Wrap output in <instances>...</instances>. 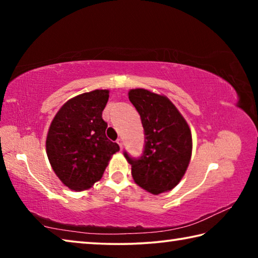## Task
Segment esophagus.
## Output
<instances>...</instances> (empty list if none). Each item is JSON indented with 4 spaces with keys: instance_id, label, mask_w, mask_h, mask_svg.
<instances>
[{
    "instance_id": "obj_1",
    "label": "esophagus",
    "mask_w": 258,
    "mask_h": 258,
    "mask_svg": "<svg viewBox=\"0 0 258 258\" xmlns=\"http://www.w3.org/2000/svg\"><path fill=\"white\" fill-rule=\"evenodd\" d=\"M117 143H118V145H119L120 149H123V140H121V139H117Z\"/></svg>"
}]
</instances>
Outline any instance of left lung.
<instances>
[{"instance_id":"obj_1","label":"left lung","mask_w":258,"mask_h":258,"mask_svg":"<svg viewBox=\"0 0 258 258\" xmlns=\"http://www.w3.org/2000/svg\"><path fill=\"white\" fill-rule=\"evenodd\" d=\"M128 99L140 113L146 135L140 158H131L124 152L134 181L152 195L172 190L182 180L191 159L189 125L165 95L134 89L128 92Z\"/></svg>"}]
</instances>
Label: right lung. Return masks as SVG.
Listing matches in <instances>:
<instances>
[{"label":"right lung","mask_w":258,"mask_h":258,"mask_svg":"<svg viewBox=\"0 0 258 258\" xmlns=\"http://www.w3.org/2000/svg\"><path fill=\"white\" fill-rule=\"evenodd\" d=\"M108 90L77 95L56 112L46 137V154L56 176L69 189L83 191L102 177L111 156L119 150L106 137L102 111Z\"/></svg>","instance_id":"obj_1"}]
</instances>
